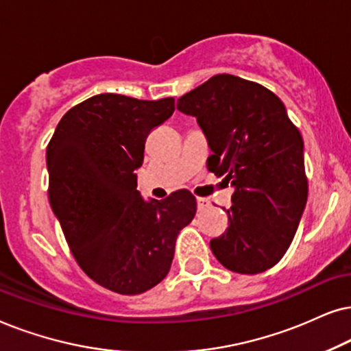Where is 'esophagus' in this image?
<instances>
[{"label":"esophagus","instance_id":"esophagus-1","mask_svg":"<svg viewBox=\"0 0 351 351\" xmlns=\"http://www.w3.org/2000/svg\"><path fill=\"white\" fill-rule=\"evenodd\" d=\"M208 205H210V200H208V199H205V197H197V207H199V210L207 208Z\"/></svg>","mask_w":351,"mask_h":351}]
</instances>
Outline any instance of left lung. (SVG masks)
Masks as SVG:
<instances>
[{
    "label": "left lung",
    "mask_w": 351,
    "mask_h": 351,
    "mask_svg": "<svg viewBox=\"0 0 351 351\" xmlns=\"http://www.w3.org/2000/svg\"><path fill=\"white\" fill-rule=\"evenodd\" d=\"M207 138V168L234 188L230 228L210 241L224 268L263 273L286 254L308 197L303 139L282 101L258 83L215 75L178 99Z\"/></svg>",
    "instance_id": "left-lung-1"
}]
</instances>
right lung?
<instances>
[{
    "mask_svg": "<svg viewBox=\"0 0 351 351\" xmlns=\"http://www.w3.org/2000/svg\"><path fill=\"white\" fill-rule=\"evenodd\" d=\"M173 110V97L93 96L60 119L46 149L49 204L75 260L121 295L167 276L176 237L197 210L186 189L163 200L143 199L136 189L147 134Z\"/></svg>",
    "mask_w": 351,
    "mask_h": 351,
    "instance_id": "1",
    "label": "right lung"
}]
</instances>
